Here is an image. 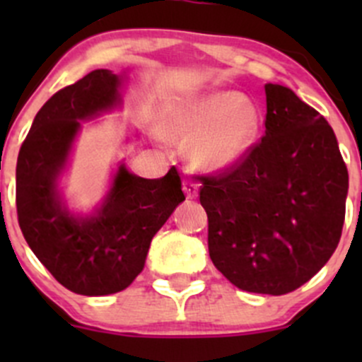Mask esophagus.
<instances>
[{
    "label": "esophagus",
    "mask_w": 362,
    "mask_h": 362,
    "mask_svg": "<svg viewBox=\"0 0 362 362\" xmlns=\"http://www.w3.org/2000/svg\"><path fill=\"white\" fill-rule=\"evenodd\" d=\"M182 189H184L187 199H194L196 196H198V184H194L192 180H184V184H182Z\"/></svg>",
    "instance_id": "esophagus-1"
}]
</instances>
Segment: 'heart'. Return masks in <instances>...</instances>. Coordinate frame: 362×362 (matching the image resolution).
Returning a JSON list of instances; mask_svg holds the SVG:
<instances>
[{
    "label": "heart",
    "mask_w": 362,
    "mask_h": 362,
    "mask_svg": "<svg viewBox=\"0 0 362 362\" xmlns=\"http://www.w3.org/2000/svg\"><path fill=\"white\" fill-rule=\"evenodd\" d=\"M261 131L259 108L236 90H218L171 115V140L191 144L189 156L204 171H224L247 158Z\"/></svg>",
    "instance_id": "1"
}]
</instances>
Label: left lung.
<instances>
[{"label":"left lung","mask_w":362,"mask_h":362,"mask_svg":"<svg viewBox=\"0 0 362 362\" xmlns=\"http://www.w3.org/2000/svg\"><path fill=\"white\" fill-rule=\"evenodd\" d=\"M264 136L247 158L202 177L208 252L238 289L280 296L308 282L337 250L349 171L333 127L279 83H266Z\"/></svg>","instance_id":"1"}]
</instances>
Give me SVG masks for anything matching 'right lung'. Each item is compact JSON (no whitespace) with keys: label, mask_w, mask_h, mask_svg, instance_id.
I'll return each mask as SVG.
<instances>
[{"label":"right lung","mask_w":362,"mask_h":362,"mask_svg":"<svg viewBox=\"0 0 362 362\" xmlns=\"http://www.w3.org/2000/svg\"><path fill=\"white\" fill-rule=\"evenodd\" d=\"M122 76L94 69L57 90L36 113L17 158L16 204L21 231L54 279L82 296L115 294L145 266L148 247L185 199L177 168L141 178L120 164L110 191L89 217L69 214L57 191L80 120L120 105Z\"/></svg>","instance_id":"add662e5"}]
</instances>
